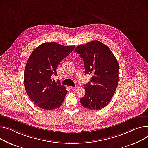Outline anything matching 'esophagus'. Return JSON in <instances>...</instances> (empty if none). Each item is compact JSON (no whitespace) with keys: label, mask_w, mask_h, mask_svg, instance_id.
Instances as JSON below:
<instances>
[{"label":"esophagus","mask_w":148,"mask_h":148,"mask_svg":"<svg viewBox=\"0 0 148 148\" xmlns=\"http://www.w3.org/2000/svg\"><path fill=\"white\" fill-rule=\"evenodd\" d=\"M70 89H71V90H75L76 88V87H70Z\"/></svg>","instance_id":"34e87169"}]
</instances>
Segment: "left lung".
I'll return each mask as SVG.
<instances>
[{"instance_id":"8db88e82","label":"left lung","mask_w":148,"mask_h":148,"mask_svg":"<svg viewBox=\"0 0 148 148\" xmlns=\"http://www.w3.org/2000/svg\"><path fill=\"white\" fill-rule=\"evenodd\" d=\"M84 61L85 74L92 75L84 85L85 95L80 99L84 108L99 110L114 96L119 83V63L111 51L102 42L94 40L74 49Z\"/></svg>"}]
</instances>
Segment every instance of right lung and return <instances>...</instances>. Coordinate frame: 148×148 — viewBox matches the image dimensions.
Masks as SVG:
<instances>
[{
  "label": "right lung",
  "mask_w": 148,
  "mask_h": 148,
  "mask_svg": "<svg viewBox=\"0 0 148 148\" xmlns=\"http://www.w3.org/2000/svg\"><path fill=\"white\" fill-rule=\"evenodd\" d=\"M74 47L55 42L45 43L29 56L25 67L24 83L29 98L39 108L51 110L62 104L68 91L59 82H53L51 77L57 75L58 65Z\"/></svg>",
  "instance_id": "obj_1"
}]
</instances>
